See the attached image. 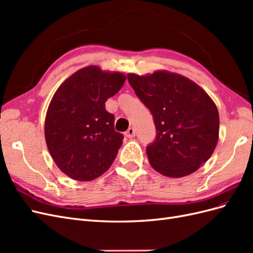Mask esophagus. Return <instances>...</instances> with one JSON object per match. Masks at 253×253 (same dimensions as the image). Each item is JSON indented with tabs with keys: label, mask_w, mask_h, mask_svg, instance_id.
<instances>
[{
	"label": "esophagus",
	"mask_w": 253,
	"mask_h": 253,
	"mask_svg": "<svg viewBox=\"0 0 253 253\" xmlns=\"http://www.w3.org/2000/svg\"><path fill=\"white\" fill-rule=\"evenodd\" d=\"M135 129L133 127H129L127 131L125 133V135L127 137V138H133V137H135Z\"/></svg>",
	"instance_id": "esophagus-1"
}]
</instances>
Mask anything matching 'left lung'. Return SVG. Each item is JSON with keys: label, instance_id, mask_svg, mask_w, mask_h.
Returning a JSON list of instances; mask_svg holds the SVG:
<instances>
[{"label": "left lung", "instance_id": "obj_1", "mask_svg": "<svg viewBox=\"0 0 253 253\" xmlns=\"http://www.w3.org/2000/svg\"><path fill=\"white\" fill-rule=\"evenodd\" d=\"M127 80L154 118L157 135L147 147L153 169L173 178L198 170L218 140V111L210 96L185 76L168 71L127 74Z\"/></svg>", "mask_w": 253, "mask_h": 253}]
</instances>
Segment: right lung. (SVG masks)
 I'll list each match as a JSON object with an SVG mask.
<instances>
[{
  "mask_svg": "<svg viewBox=\"0 0 253 253\" xmlns=\"http://www.w3.org/2000/svg\"><path fill=\"white\" fill-rule=\"evenodd\" d=\"M126 77L89 65L70 76L56 90L45 117L47 149L68 177L90 181L110 169L124 140L105 110Z\"/></svg>",
  "mask_w": 253,
  "mask_h": 253,
  "instance_id": "right-lung-1",
  "label": "right lung"
}]
</instances>
